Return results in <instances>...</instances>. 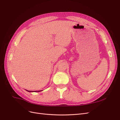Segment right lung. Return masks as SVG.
I'll list each match as a JSON object with an SVG mask.
<instances>
[{"label":"right lung","mask_w":120,"mask_h":120,"mask_svg":"<svg viewBox=\"0 0 120 120\" xmlns=\"http://www.w3.org/2000/svg\"><path fill=\"white\" fill-rule=\"evenodd\" d=\"M27 91H28V92H34V91H31V90H30H30H27ZM41 91H42V90H38V91H34V92H41Z\"/></svg>","instance_id":"add662e5"}]
</instances>
